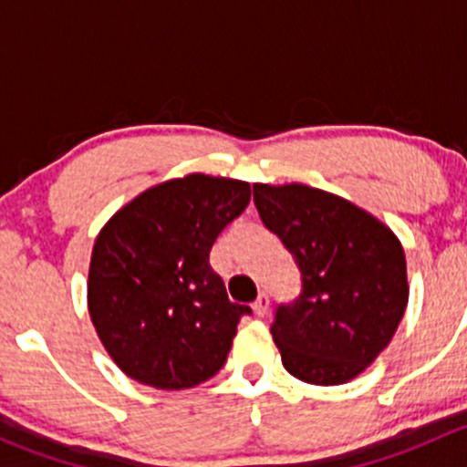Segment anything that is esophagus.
Segmentation results:
<instances>
[{"label": "esophagus", "mask_w": 467, "mask_h": 467, "mask_svg": "<svg viewBox=\"0 0 467 467\" xmlns=\"http://www.w3.org/2000/svg\"><path fill=\"white\" fill-rule=\"evenodd\" d=\"M254 312H256L258 317H265L267 310H269V296L267 295H258V299L254 301Z\"/></svg>", "instance_id": "34e87169"}]
</instances>
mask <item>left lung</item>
Returning a JSON list of instances; mask_svg holds the SVG:
<instances>
[{
  "label": "left lung",
  "instance_id": "left-lung-1",
  "mask_svg": "<svg viewBox=\"0 0 467 467\" xmlns=\"http://www.w3.org/2000/svg\"><path fill=\"white\" fill-rule=\"evenodd\" d=\"M254 202L304 281L269 328L283 367L319 387L358 378L393 339L410 301L400 240L353 202L296 182L254 184Z\"/></svg>",
  "mask_w": 467,
  "mask_h": 467
}]
</instances>
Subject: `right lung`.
<instances>
[{"label":"right lung","mask_w":467,"mask_h":467,"mask_svg":"<svg viewBox=\"0 0 467 467\" xmlns=\"http://www.w3.org/2000/svg\"><path fill=\"white\" fill-rule=\"evenodd\" d=\"M249 195L247 182L191 172L139 193L96 235L89 317L128 378L180 391L223 368L252 307L229 301L209 252Z\"/></svg>","instance_id":"obj_1"}]
</instances>
